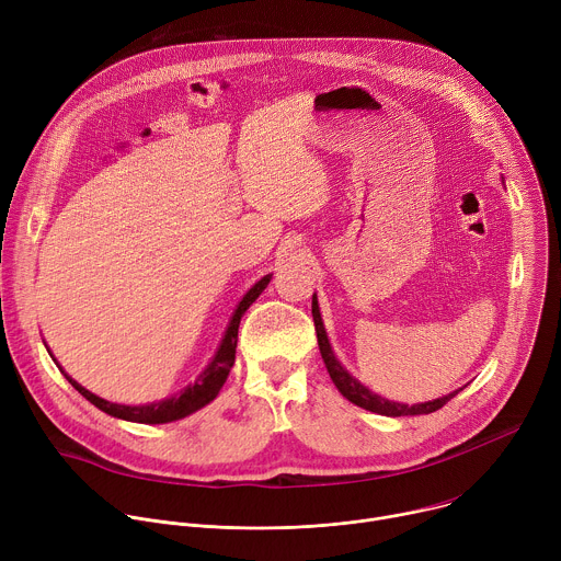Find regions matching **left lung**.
Wrapping results in <instances>:
<instances>
[{"instance_id": "1", "label": "left lung", "mask_w": 561, "mask_h": 561, "mask_svg": "<svg viewBox=\"0 0 561 561\" xmlns=\"http://www.w3.org/2000/svg\"><path fill=\"white\" fill-rule=\"evenodd\" d=\"M312 322H314V331H317V344H319V353H322V359L327 364V370L333 379V383L337 386V390L348 399V402H353L355 407L364 409V411H370V413H377V415H386V417H404V415H428V413H435L439 411L446 402H450V399L463 390L457 388L444 397H437L433 399V402H422V404H402V402H390V399L368 390L357 377H353L344 366L342 362L337 359L333 346H331V340H329V333L324 329V319H322V312H319V304H317V295H312Z\"/></svg>"}]
</instances>
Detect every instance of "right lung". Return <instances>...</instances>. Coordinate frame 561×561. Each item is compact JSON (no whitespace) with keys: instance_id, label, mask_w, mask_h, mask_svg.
Listing matches in <instances>:
<instances>
[{"instance_id":"add662e5","label":"right lung","mask_w":561,"mask_h":561,"mask_svg":"<svg viewBox=\"0 0 561 561\" xmlns=\"http://www.w3.org/2000/svg\"><path fill=\"white\" fill-rule=\"evenodd\" d=\"M271 273L264 275L262 279H257L247 295L239 299L237 308L232 310L230 322L224 331V337L215 351V355L210 357V362L206 364V368L197 375L195 381H191L188 386H184L180 392L159 399V402H150V404H137V407H128V404H115L108 402V399L91 392L89 388H84L79 381H75L61 366L59 362L53 357V362L57 364V368L64 373V377L70 381V386L79 392L84 394L93 407H98L100 411H104L111 417L124 420V422H135V424H169V422H178L184 420L193 413H197L199 409H204L206 404H210L213 399L219 394L232 364H234V348H237V331H239V322H242L244 312L251 308V304L264 293V288L271 282ZM46 344V342H44ZM48 348V346H46ZM50 353V351H48Z\"/></svg>"}]
</instances>
